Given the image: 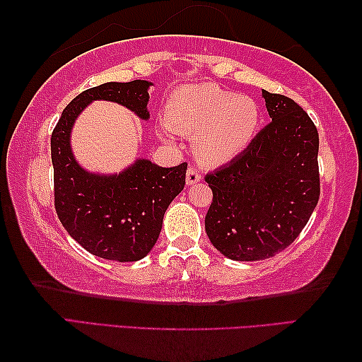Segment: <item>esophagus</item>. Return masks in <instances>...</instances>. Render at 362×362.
Instances as JSON below:
<instances>
[{
	"label": "esophagus",
	"instance_id": "34e87169",
	"mask_svg": "<svg viewBox=\"0 0 362 362\" xmlns=\"http://www.w3.org/2000/svg\"><path fill=\"white\" fill-rule=\"evenodd\" d=\"M202 181V175L199 173L195 168H189L186 173V182L187 185H197V182Z\"/></svg>",
	"mask_w": 362,
	"mask_h": 362
}]
</instances>
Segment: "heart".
I'll return each mask as SVG.
<instances>
[{
    "label": "heart",
    "mask_w": 362,
    "mask_h": 362,
    "mask_svg": "<svg viewBox=\"0 0 362 362\" xmlns=\"http://www.w3.org/2000/svg\"><path fill=\"white\" fill-rule=\"evenodd\" d=\"M168 125L194 136L199 162L218 167L245 149L259 123L258 104L213 83L176 90L167 104Z\"/></svg>",
    "instance_id": "heart-1"
}]
</instances>
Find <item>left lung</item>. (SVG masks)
<instances>
[{"label":"left lung","mask_w":362,"mask_h":362,"mask_svg":"<svg viewBox=\"0 0 362 362\" xmlns=\"http://www.w3.org/2000/svg\"><path fill=\"white\" fill-rule=\"evenodd\" d=\"M262 93L271 122L244 152L205 175L213 192L206 235L216 250L237 262H258L286 250L321 194L316 125L293 99Z\"/></svg>","instance_id":"1"}]
</instances>
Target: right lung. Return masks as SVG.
Returning <instances> with one entry per match:
<instances>
[{
	"instance_id": "1",
	"label": "right lung",
	"mask_w": 362,
	"mask_h": 362,
	"mask_svg": "<svg viewBox=\"0 0 362 362\" xmlns=\"http://www.w3.org/2000/svg\"><path fill=\"white\" fill-rule=\"evenodd\" d=\"M149 85L146 80L104 83L80 93L51 134L59 220L85 250L112 262H138L156 245L165 211L185 189L187 163L163 168L142 158L118 176L86 173L70 151V129L96 99L114 100L147 120Z\"/></svg>"
}]
</instances>
